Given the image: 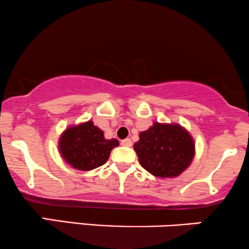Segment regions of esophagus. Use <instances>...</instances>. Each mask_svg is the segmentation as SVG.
Listing matches in <instances>:
<instances>
[{"label":"esophagus","instance_id":"1","mask_svg":"<svg viewBox=\"0 0 249 249\" xmlns=\"http://www.w3.org/2000/svg\"><path fill=\"white\" fill-rule=\"evenodd\" d=\"M121 145H122V146L130 147L131 145H132V142H131V140H129V138H125V140H122L121 141Z\"/></svg>","mask_w":249,"mask_h":249}]
</instances>
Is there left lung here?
<instances>
[{
    "instance_id": "obj_1",
    "label": "left lung",
    "mask_w": 249,
    "mask_h": 249,
    "mask_svg": "<svg viewBox=\"0 0 249 249\" xmlns=\"http://www.w3.org/2000/svg\"><path fill=\"white\" fill-rule=\"evenodd\" d=\"M141 166L157 177H176L191 164L195 142L186 129L177 124L154 122L140 134L134 144Z\"/></svg>"
}]
</instances>
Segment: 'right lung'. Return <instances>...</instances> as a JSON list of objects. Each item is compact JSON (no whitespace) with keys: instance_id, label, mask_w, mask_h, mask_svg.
Masks as SVG:
<instances>
[{"instance_id":"right-lung-1","label":"right lung","mask_w":249,"mask_h":249,"mask_svg":"<svg viewBox=\"0 0 249 249\" xmlns=\"http://www.w3.org/2000/svg\"><path fill=\"white\" fill-rule=\"evenodd\" d=\"M118 145V140H106L103 130L89 120L67 128L61 134L58 148L61 158L70 166L88 172L103 166Z\"/></svg>"}]
</instances>
